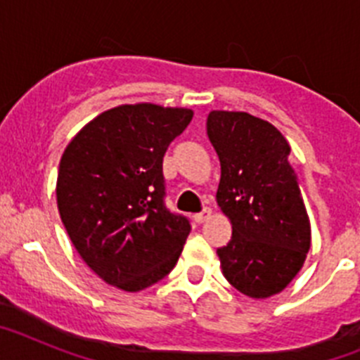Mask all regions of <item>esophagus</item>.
<instances>
[{"mask_svg": "<svg viewBox=\"0 0 360 360\" xmlns=\"http://www.w3.org/2000/svg\"><path fill=\"white\" fill-rule=\"evenodd\" d=\"M211 218V209H203L202 212L195 214V221L196 224H203V221H207Z\"/></svg>", "mask_w": 360, "mask_h": 360, "instance_id": "obj_1", "label": "esophagus"}]
</instances>
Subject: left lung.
Listing matches in <instances>:
<instances>
[{
	"mask_svg": "<svg viewBox=\"0 0 360 360\" xmlns=\"http://www.w3.org/2000/svg\"><path fill=\"white\" fill-rule=\"evenodd\" d=\"M207 135L221 165L216 202L232 225L231 241L216 250L221 272L252 299L279 294L311 243L290 146L278 128L245 111H211Z\"/></svg>",
	"mask_w": 360,
	"mask_h": 360,
	"instance_id": "8db88e82",
	"label": "left lung"
}]
</instances>
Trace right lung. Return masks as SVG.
Listing matches in <instances>:
<instances>
[{
  "label": "right lung",
  "instance_id": "add662e5",
  "mask_svg": "<svg viewBox=\"0 0 360 360\" xmlns=\"http://www.w3.org/2000/svg\"><path fill=\"white\" fill-rule=\"evenodd\" d=\"M193 110L158 104L111 108L73 136L57 174V209L79 256L126 292L169 274L191 232L164 205L162 160Z\"/></svg>",
  "mask_w": 360,
  "mask_h": 360
}]
</instances>
